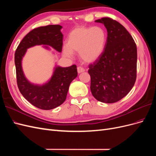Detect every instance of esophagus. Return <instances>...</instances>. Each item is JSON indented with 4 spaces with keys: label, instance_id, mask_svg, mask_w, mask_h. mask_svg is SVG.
I'll list each match as a JSON object with an SVG mask.
<instances>
[{
    "label": "esophagus",
    "instance_id": "34e87169",
    "mask_svg": "<svg viewBox=\"0 0 156 156\" xmlns=\"http://www.w3.org/2000/svg\"><path fill=\"white\" fill-rule=\"evenodd\" d=\"M84 69L83 68H82V67H81V66H79L78 68H77V72L79 73H82V72H84Z\"/></svg>",
    "mask_w": 156,
    "mask_h": 156
}]
</instances>
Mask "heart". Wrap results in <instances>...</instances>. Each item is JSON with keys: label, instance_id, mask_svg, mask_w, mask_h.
<instances>
[{"label": "heart", "instance_id": "1", "mask_svg": "<svg viewBox=\"0 0 156 156\" xmlns=\"http://www.w3.org/2000/svg\"><path fill=\"white\" fill-rule=\"evenodd\" d=\"M107 41V34L103 27H78L69 32L64 52L68 56L79 53L84 62L92 63L101 57Z\"/></svg>", "mask_w": 156, "mask_h": 156}]
</instances>
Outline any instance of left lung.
I'll return each instance as SVG.
<instances>
[{
	"mask_svg": "<svg viewBox=\"0 0 156 156\" xmlns=\"http://www.w3.org/2000/svg\"><path fill=\"white\" fill-rule=\"evenodd\" d=\"M107 30L105 49L88 66L93 96L103 103L119 101L133 87L136 78L137 51L134 40L125 27L109 17L96 21Z\"/></svg>",
	"mask_w": 156,
	"mask_h": 156,
	"instance_id": "obj_1",
	"label": "left lung"
}]
</instances>
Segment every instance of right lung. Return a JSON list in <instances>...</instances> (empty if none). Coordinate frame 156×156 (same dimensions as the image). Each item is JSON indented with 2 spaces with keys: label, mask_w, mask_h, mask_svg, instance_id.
Here are the masks:
<instances>
[{
  "label": "right lung",
  "mask_w": 156,
  "mask_h": 156,
  "mask_svg": "<svg viewBox=\"0 0 156 156\" xmlns=\"http://www.w3.org/2000/svg\"><path fill=\"white\" fill-rule=\"evenodd\" d=\"M62 27L58 25H51L36 28L23 37L16 51L15 64L19 90L28 101L40 109H53L64 102L71 82L77 76V66L72 65L67 68L56 67L48 83L36 85L30 83L25 77L21 60L27 49L37 45H49L58 52L62 51Z\"/></svg>",
  "instance_id": "1"
}]
</instances>
